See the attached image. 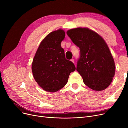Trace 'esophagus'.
<instances>
[{
  "label": "esophagus",
  "instance_id": "34e87169",
  "mask_svg": "<svg viewBox=\"0 0 128 128\" xmlns=\"http://www.w3.org/2000/svg\"><path fill=\"white\" fill-rule=\"evenodd\" d=\"M71 61H72V62H73L74 64V59H72L71 60Z\"/></svg>",
  "mask_w": 128,
  "mask_h": 128
}]
</instances>
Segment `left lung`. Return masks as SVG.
I'll list each match as a JSON object with an SVG mask.
<instances>
[{"label":"left lung","instance_id":"left-lung-1","mask_svg":"<svg viewBox=\"0 0 128 128\" xmlns=\"http://www.w3.org/2000/svg\"><path fill=\"white\" fill-rule=\"evenodd\" d=\"M67 34L80 48L76 70L84 84L95 91L106 89L113 80L115 66L105 41L97 33L86 28L69 30Z\"/></svg>","mask_w":128,"mask_h":128}]
</instances>
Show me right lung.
<instances>
[{"label": "right lung", "mask_w": 128, "mask_h": 128, "mask_svg": "<svg viewBox=\"0 0 128 128\" xmlns=\"http://www.w3.org/2000/svg\"><path fill=\"white\" fill-rule=\"evenodd\" d=\"M64 37L65 32L62 29L50 33L40 42L34 58L32 67L34 77L46 91H59L76 69L74 64L66 59L61 48Z\"/></svg>", "instance_id": "1"}]
</instances>
